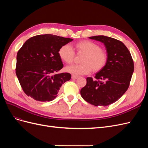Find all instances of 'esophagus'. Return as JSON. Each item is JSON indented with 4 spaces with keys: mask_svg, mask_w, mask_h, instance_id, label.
<instances>
[{
    "mask_svg": "<svg viewBox=\"0 0 148 148\" xmlns=\"http://www.w3.org/2000/svg\"><path fill=\"white\" fill-rule=\"evenodd\" d=\"M77 78H78V76H77V75H73L72 76H71V79H77Z\"/></svg>",
    "mask_w": 148,
    "mask_h": 148,
    "instance_id": "obj_1",
    "label": "esophagus"
}]
</instances>
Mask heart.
Wrapping results in <instances>:
<instances>
[{"instance_id":"1","label":"heart","mask_w":148,"mask_h":148,"mask_svg":"<svg viewBox=\"0 0 148 148\" xmlns=\"http://www.w3.org/2000/svg\"><path fill=\"white\" fill-rule=\"evenodd\" d=\"M78 53H83L84 56L81 60L82 64L66 67V71L76 75H86L92 71L98 72L102 70L107 65L108 54L101 49L97 44L88 40H84L75 44ZM60 59L68 64H72L75 57L73 49L69 44L62 46L59 51Z\"/></svg>"}]
</instances>
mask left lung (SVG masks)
Listing matches in <instances>:
<instances>
[{
  "label": "left lung",
  "mask_w": 148,
  "mask_h": 148,
  "mask_svg": "<svg viewBox=\"0 0 148 148\" xmlns=\"http://www.w3.org/2000/svg\"><path fill=\"white\" fill-rule=\"evenodd\" d=\"M106 46L108 61L94 79L86 78V84L81 91L82 97L96 106H107L119 100L127 91L134 71V63L128 48L119 40L96 36L89 37Z\"/></svg>",
  "instance_id": "left-lung-1"
}]
</instances>
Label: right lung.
Instances as JSON below:
<instances>
[{
  "label": "right lung",
  "instance_id": "1",
  "mask_svg": "<svg viewBox=\"0 0 148 148\" xmlns=\"http://www.w3.org/2000/svg\"><path fill=\"white\" fill-rule=\"evenodd\" d=\"M73 39L40 34L28 39L18 51L16 75L24 92L33 99L51 101L62 85L71 79L69 73H58L64 65L60 48Z\"/></svg>",
  "mask_w": 148,
  "mask_h": 148
}]
</instances>
